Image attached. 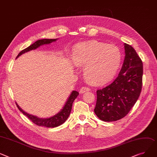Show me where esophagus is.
I'll return each instance as SVG.
<instances>
[{
	"label": "esophagus",
	"mask_w": 157,
	"mask_h": 157,
	"mask_svg": "<svg viewBox=\"0 0 157 157\" xmlns=\"http://www.w3.org/2000/svg\"><path fill=\"white\" fill-rule=\"evenodd\" d=\"M91 90V89L88 87H86V86H83L81 88L80 91H79V93H85L86 91H90Z\"/></svg>",
	"instance_id": "34e87169"
}]
</instances>
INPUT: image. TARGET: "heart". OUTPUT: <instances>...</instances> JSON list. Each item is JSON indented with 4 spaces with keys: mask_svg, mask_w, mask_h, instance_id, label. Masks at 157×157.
I'll return each mask as SVG.
<instances>
[{
    "mask_svg": "<svg viewBox=\"0 0 157 157\" xmlns=\"http://www.w3.org/2000/svg\"><path fill=\"white\" fill-rule=\"evenodd\" d=\"M72 58L78 66L84 67V76L93 85H102L112 81L119 68L121 52L113 45L91 41L76 45Z\"/></svg>",
    "mask_w": 157,
    "mask_h": 157,
    "instance_id": "heart-1",
    "label": "heart"
}]
</instances>
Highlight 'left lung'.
<instances>
[{"instance_id": "1", "label": "left lung", "mask_w": 157, "mask_h": 157, "mask_svg": "<svg viewBox=\"0 0 157 157\" xmlns=\"http://www.w3.org/2000/svg\"><path fill=\"white\" fill-rule=\"evenodd\" d=\"M125 58L118 76L111 84L97 91L95 109L101 121L119 120L129 112L142 89L143 62L134 48L124 44Z\"/></svg>"}]
</instances>
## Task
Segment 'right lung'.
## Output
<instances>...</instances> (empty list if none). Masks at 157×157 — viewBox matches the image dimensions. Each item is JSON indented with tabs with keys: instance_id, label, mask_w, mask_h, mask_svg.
Segmentation results:
<instances>
[{
	"instance_id": "obj_1",
	"label": "right lung",
	"mask_w": 157,
	"mask_h": 157,
	"mask_svg": "<svg viewBox=\"0 0 157 157\" xmlns=\"http://www.w3.org/2000/svg\"><path fill=\"white\" fill-rule=\"evenodd\" d=\"M57 40L56 39H42V40H37L32 45H31L28 47L26 48L25 49L23 50L21 52H19V54L17 55V58L19 56L21 55H22L23 54L25 53V52H29L30 50H35L39 47L41 45H43L45 44H51L53 41H56ZM79 93L76 91H72L71 94L70 95L69 97L68 98L67 101L66 102V104L64 105L63 109H62L58 113L55 115L54 116L51 117L50 118L47 119H42V118H39L37 117L36 116H34L33 115H30L25 111H23L19 107V106L17 105V103L16 105L18 108V109L25 116L28 117V119H29L31 121H32L34 124H35L37 126H44L47 128H56L57 127L60 125L63 124L69 117L71 109H72V103L73 101H75V100L76 98V97L78 96Z\"/></svg>"
}]
</instances>
